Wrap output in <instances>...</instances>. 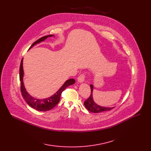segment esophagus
<instances>
[{
  "label": "esophagus",
  "mask_w": 151,
  "mask_h": 151,
  "mask_svg": "<svg viewBox=\"0 0 151 151\" xmlns=\"http://www.w3.org/2000/svg\"><path fill=\"white\" fill-rule=\"evenodd\" d=\"M84 79H85L84 75H81L78 78V82L79 83H82L84 81Z\"/></svg>",
  "instance_id": "34e87169"
}]
</instances>
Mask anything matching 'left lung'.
Here are the masks:
<instances>
[{
    "label": "left lung",
    "mask_w": 151,
    "mask_h": 151,
    "mask_svg": "<svg viewBox=\"0 0 151 151\" xmlns=\"http://www.w3.org/2000/svg\"><path fill=\"white\" fill-rule=\"evenodd\" d=\"M91 88V94L90 97L84 101V106L88 111L93 113H100L104 111H110L114 108L115 107H104L97 104L94 102L93 97V85L92 84L90 85Z\"/></svg>",
    "instance_id": "8db88e82"
}]
</instances>
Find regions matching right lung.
Segmentation results:
<instances>
[{"label":"right lung","instance_id":"add662e5","mask_svg":"<svg viewBox=\"0 0 151 151\" xmlns=\"http://www.w3.org/2000/svg\"><path fill=\"white\" fill-rule=\"evenodd\" d=\"M53 35H50L48 36H45L40 38L39 39L35 41L32 46L30 47L31 49L35 45L39 44L41 42L44 41L48 37L54 36ZM23 58L21 60L20 67H19V81H21V92L22 94L24 99L27 102V103L31 106L32 108L39 111H48L52 109L54 106H55L59 102L60 100V96L62 92L65 90L69 86L73 85L75 83V80L74 79H70L67 80L64 84L60 87V88L52 96L50 97H47L44 99H39L32 97L30 95L24 87L23 82V76H24V71H23Z\"/></svg>","mask_w":151,"mask_h":151}]
</instances>
